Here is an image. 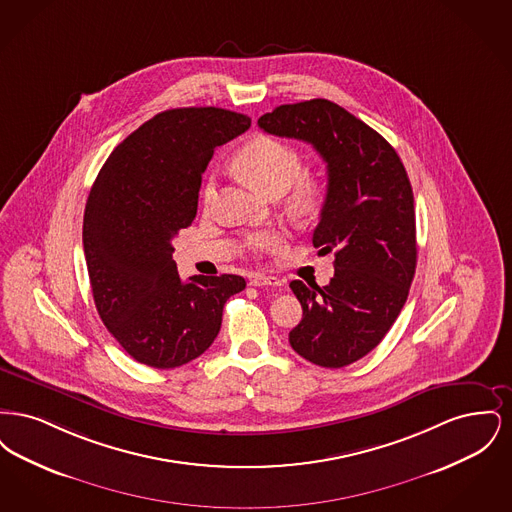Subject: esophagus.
<instances>
[{
    "instance_id": "34e87169",
    "label": "esophagus",
    "mask_w": 512,
    "mask_h": 512,
    "mask_svg": "<svg viewBox=\"0 0 512 512\" xmlns=\"http://www.w3.org/2000/svg\"><path fill=\"white\" fill-rule=\"evenodd\" d=\"M284 282L280 280V278H276V276H265V274H255L253 278H251V286H257V288H261V286H282Z\"/></svg>"
}]
</instances>
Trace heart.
Wrapping results in <instances>:
<instances>
[{"label": "heart", "mask_w": 512, "mask_h": 512, "mask_svg": "<svg viewBox=\"0 0 512 512\" xmlns=\"http://www.w3.org/2000/svg\"><path fill=\"white\" fill-rule=\"evenodd\" d=\"M234 163L245 178L265 194H284L288 188H292L303 172V159L299 151L274 136H257L247 142L238 151ZM201 195L205 205L213 203L217 195L215 176L207 178ZM313 197L315 184L311 180H300L295 188V201L305 205ZM245 244L253 253H274L284 244V234L276 228L257 230L247 236Z\"/></svg>", "instance_id": "b5f03b06"}]
</instances>
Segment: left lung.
<instances>
[{
    "label": "left lung",
    "instance_id": "left-lung-1",
    "mask_svg": "<svg viewBox=\"0 0 512 512\" xmlns=\"http://www.w3.org/2000/svg\"><path fill=\"white\" fill-rule=\"evenodd\" d=\"M257 124L295 138L326 161L328 190L313 232L318 253L334 251L328 286L290 284L303 307L290 332L297 355L324 368L363 359L399 317L416 268L414 197L395 149L328 99L280 105Z\"/></svg>",
    "mask_w": 512,
    "mask_h": 512
}]
</instances>
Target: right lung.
I'll return each mask as SVG.
<instances>
[{"label":"right lung","mask_w":512,"mask_h":512,"mask_svg":"<svg viewBox=\"0 0 512 512\" xmlns=\"http://www.w3.org/2000/svg\"><path fill=\"white\" fill-rule=\"evenodd\" d=\"M249 126L247 115L219 107L163 111L113 149L90 190L82 242L96 309L142 365L197 359L219 334L224 303L245 288L236 274L182 282L172 238L195 219L215 147Z\"/></svg>","instance_id":"add662e5"}]
</instances>
